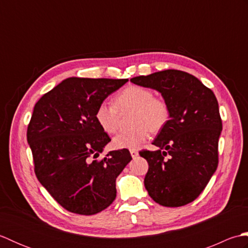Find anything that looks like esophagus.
Listing matches in <instances>:
<instances>
[{
  "mask_svg": "<svg viewBox=\"0 0 248 248\" xmlns=\"http://www.w3.org/2000/svg\"><path fill=\"white\" fill-rule=\"evenodd\" d=\"M130 154H131V155H132L133 159H135V157L139 155V151L138 150H130Z\"/></svg>",
  "mask_w": 248,
  "mask_h": 248,
  "instance_id": "esophagus-1",
  "label": "esophagus"
}]
</instances>
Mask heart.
Masks as SVG:
<instances>
[{
    "label": "heart",
    "instance_id": "obj_1",
    "mask_svg": "<svg viewBox=\"0 0 248 248\" xmlns=\"http://www.w3.org/2000/svg\"><path fill=\"white\" fill-rule=\"evenodd\" d=\"M133 109L132 128L121 131L115 136L113 145L118 149L136 150L149 139L151 131L157 132L170 118V108L162 97L155 96L151 89L130 85L116 94L114 104L103 101L94 112L97 124L104 132L115 133L119 128V112Z\"/></svg>",
    "mask_w": 248,
    "mask_h": 248
}]
</instances>
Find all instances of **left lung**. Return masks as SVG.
Wrapping results in <instances>:
<instances>
[{
	"mask_svg": "<svg viewBox=\"0 0 248 248\" xmlns=\"http://www.w3.org/2000/svg\"><path fill=\"white\" fill-rule=\"evenodd\" d=\"M161 93L170 118L156 139L159 150L140 151L148 162L145 187L164 207L194 202L218 164V139L223 125L211 89L187 72L168 69L130 80Z\"/></svg>",
	"mask_w": 248,
	"mask_h": 248,
	"instance_id": "8db88e82",
	"label": "left lung"
}]
</instances>
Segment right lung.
<instances>
[{
	"instance_id": "add662e5",
	"label": "right lung",
	"mask_w": 248,
	"mask_h": 248,
	"mask_svg": "<svg viewBox=\"0 0 248 248\" xmlns=\"http://www.w3.org/2000/svg\"><path fill=\"white\" fill-rule=\"evenodd\" d=\"M127 82L68 78L35 104L26 138L36 177L67 211L93 215L116 198V178L132 156L121 149L96 160L110 139L94 112Z\"/></svg>"
}]
</instances>
